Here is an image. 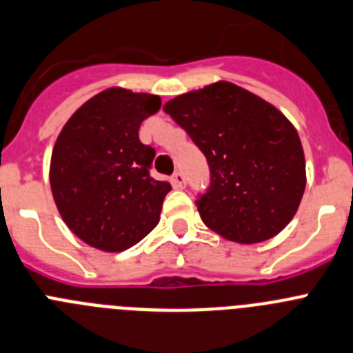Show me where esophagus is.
I'll use <instances>...</instances> for the list:
<instances>
[{
	"label": "esophagus",
	"instance_id": "esophagus-1",
	"mask_svg": "<svg viewBox=\"0 0 353 353\" xmlns=\"http://www.w3.org/2000/svg\"><path fill=\"white\" fill-rule=\"evenodd\" d=\"M172 184H174V188H177V190H183V188L186 186V179H184V174H181V172L174 174Z\"/></svg>",
	"mask_w": 353,
	"mask_h": 353
}]
</instances>
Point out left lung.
<instances>
[{"instance_id":"left-lung-1","label":"left lung","mask_w":353,"mask_h":353,"mask_svg":"<svg viewBox=\"0 0 353 353\" xmlns=\"http://www.w3.org/2000/svg\"><path fill=\"white\" fill-rule=\"evenodd\" d=\"M163 111L205 154L210 186L196 200L207 228L236 243L273 239L291 223L306 186L294 125L259 95L216 81Z\"/></svg>"}]
</instances>
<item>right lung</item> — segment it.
<instances>
[{"instance_id":"add662e5","label":"right lung","mask_w":353,"mask_h":353,"mask_svg":"<svg viewBox=\"0 0 353 353\" xmlns=\"http://www.w3.org/2000/svg\"><path fill=\"white\" fill-rule=\"evenodd\" d=\"M160 104L158 95L106 88L72 113L55 141V205L68 228L94 249L125 251L160 221L172 186L150 176L154 150L139 141L141 123Z\"/></svg>"}]
</instances>
